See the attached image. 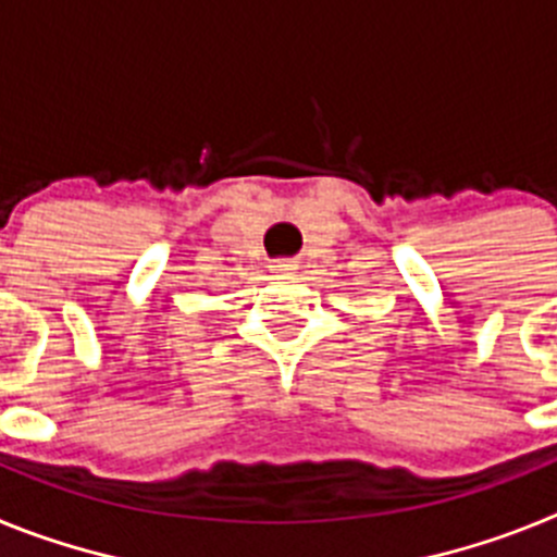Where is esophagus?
<instances>
[{"label":"esophagus","mask_w":557,"mask_h":557,"mask_svg":"<svg viewBox=\"0 0 557 557\" xmlns=\"http://www.w3.org/2000/svg\"><path fill=\"white\" fill-rule=\"evenodd\" d=\"M270 270L273 273H293V270H298V264H295V259H275Z\"/></svg>","instance_id":"34e87169"}]
</instances>
